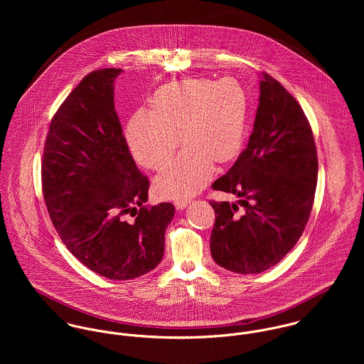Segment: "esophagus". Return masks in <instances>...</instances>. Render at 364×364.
Segmentation results:
<instances>
[{
	"mask_svg": "<svg viewBox=\"0 0 364 364\" xmlns=\"http://www.w3.org/2000/svg\"><path fill=\"white\" fill-rule=\"evenodd\" d=\"M189 203H191V199H186V198H181L175 200V206L178 208H185Z\"/></svg>",
	"mask_w": 364,
	"mask_h": 364,
	"instance_id": "esophagus-1",
	"label": "esophagus"
}]
</instances>
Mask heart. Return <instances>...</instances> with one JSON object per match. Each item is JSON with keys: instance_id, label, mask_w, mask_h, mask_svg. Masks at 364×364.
Wrapping results in <instances>:
<instances>
[{"instance_id": "b5f03b06", "label": "heart", "mask_w": 364, "mask_h": 364, "mask_svg": "<svg viewBox=\"0 0 364 364\" xmlns=\"http://www.w3.org/2000/svg\"><path fill=\"white\" fill-rule=\"evenodd\" d=\"M247 116L248 97L235 78L183 80L156 90L151 112L139 110L130 119L126 140L141 165L158 171L171 162L182 133L185 149L156 181L161 198L181 199L208 185L214 161L238 156Z\"/></svg>"}]
</instances>
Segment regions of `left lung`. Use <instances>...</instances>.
<instances>
[{
	"label": "left lung",
	"mask_w": 364,
	"mask_h": 364,
	"mask_svg": "<svg viewBox=\"0 0 364 364\" xmlns=\"http://www.w3.org/2000/svg\"><path fill=\"white\" fill-rule=\"evenodd\" d=\"M259 105L247 149L214 191L237 205L210 202L215 223L210 252L221 267L260 273L283 259L300 240L311 213L318 158L311 126L299 102L269 74L259 82Z\"/></svg>",
	"instance_id": "left-lung-1"
}]
</instances>
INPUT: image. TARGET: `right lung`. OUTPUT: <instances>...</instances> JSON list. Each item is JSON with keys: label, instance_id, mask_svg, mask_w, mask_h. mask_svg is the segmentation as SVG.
<instances>
[{"label": "right lung", "instance_id": "1", "mask_svg": "<svg viewBox=\"0 0 364 364\" xmlns=\"http://www.w3.org/2000/svg\"><path fill=\"white\" fill-rule=\"evenodd\" d=\"M120 73H90L58 107L45 143L42 185L67 250L104 277L130 280L162 259L175 208L144 206L150 182L129 151L113 102Z\"/></svg>", "mask_w": 364, "mask_h": 364}]
</instances>
